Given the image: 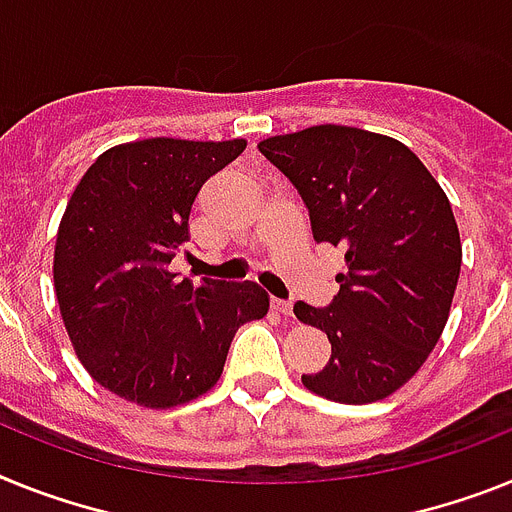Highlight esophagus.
<instances>
[{"instance_id":"1","label":"esophagus","mask_w":512,"mask_h":512,"mask_svg":"<svg viewBox=\"0 0 512 512\" xmlns=\"http://www.w3.org/2000/svg\"><path fill=\"white\" fill-rule=\"evenodd\" d=\"M272 308L277 310V313H282L285 318L292 316V303L290 300H272Z\"/></svg>"}]
</instances>
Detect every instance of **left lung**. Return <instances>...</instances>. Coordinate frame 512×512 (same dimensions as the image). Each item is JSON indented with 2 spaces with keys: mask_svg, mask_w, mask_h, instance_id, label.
I'll list each match as a JSON object with an SVG mask.
<instances>
[{
  "mask_svg": "<svg viewBox=\"0 0 512 512\" xmlns=\"http://www.w3.org/2000/svg\"><path fill=\"white\" fill-rule=\"evenodd\" d=\"M303 196L316 243L344 251L329 308L295 316L329 336L326 368L303 386L339 404H373L425 365L451 316L461 235L451 202L399 139L318 124L259 142Z\"/></svg>",
  "mask_w": 512,
  "mask_h": 512,
  "instance_id": "8db88e82",
  "label": "left lung"
}]
</instances>
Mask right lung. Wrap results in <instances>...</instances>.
<instances>
[{
  "instance_id": "obj_1",
  "label": "right lung",
  "mask_w": 512,
  "mask_h": 512,
  "mask_svg": "<svg viewBox=\"0 0 512 512\" xmlns=\"http://www.w3.org/2000/svg\"><path fill=\"white\" fill-rule=\"evenodd\" d=\"M246 139L150 137L116 144L80 178L54 248L61 321L82 368L144 409L189 404L220 381L235 331L264 318L253 282L176 279L202 183Z\"/></svg>"
}]
</instances>
